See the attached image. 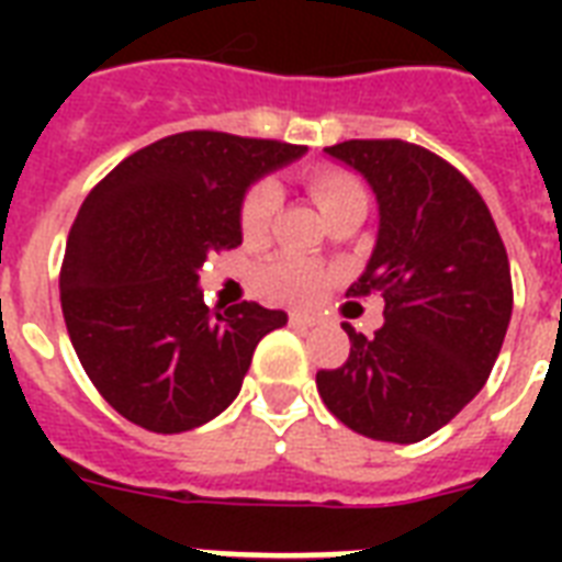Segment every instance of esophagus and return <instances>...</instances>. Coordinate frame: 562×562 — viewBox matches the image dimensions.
Instances as JSON below:
<instances>
[{"instance_id":"34e87169","label":"esophagus","mask_w":562,"mask_h":562,"mask_svg":"<svg viewBox=\"0 0 562 562\" xmlns=\"http://www.w3.org/2000/svg\"><path fill=\"white\" fill-rule=\"evenodd\" d=\"M333 271H335V277H347V273H350V265H347V262H344V259H341V262H335V265H333Z\"/></svg>"}]
</instances>
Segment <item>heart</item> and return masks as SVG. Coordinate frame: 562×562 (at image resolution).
Here are the masks:
<instances>
[{
  "mask_svg": "<svg viewBox=\"0 0 562 562\" xmlns=\"http://www.w3.org/2000/svg\"><path fill=\"white\" fill-rule=\"evenodd\" d=\"M300 297H303L306 306H315L317 297H321V282H317L315 277H303V280H300Z\"/></svg>",
  "mask_w": 562,
  "mask_h": 562,
  "instance_id": "1",
  "label": "heart"
}]
</instances>
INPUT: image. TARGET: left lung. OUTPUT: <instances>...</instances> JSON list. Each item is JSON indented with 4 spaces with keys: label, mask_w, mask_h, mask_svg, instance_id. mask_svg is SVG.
Listing matches in <instances>:
<instances>
[{
    "label": "left lung",
    "mask_w": 562,
    "mask_h": 562,
    "mask_svg": "<svg viewBox=\"0 0 562 562\" xmlns=\"http://www.w3.org/2000/svg\"><path fill=\"white\" fill-rule=\"evenodd\" d=\"M297 157L277 139L187 131L131 154L81 203L60 268L66 333L134 426L180 435L218 417L256 344L285 324L236 282L203 294L198 271L241 245L247 187Z\"/></svg>",
    "instance_id": "1"
}]
</instances>
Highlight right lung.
<instances>
[{
	"mask_svg": "<svg viewBox=\"0 0 562 562\" xmlns=\"http://www.w3.org/2000/svg\"><path fill=\"white\" fill-rule=\"evenodd\" d=\"M326 151L361 171L379 198V238L352 297L382 294V326L350 335V359L317 373L344 426L419 443L484 387L505 341L514 285L487 203L437 154L400 139Z\"/></svg>",
	"mask_w": 562,
	"mask_h": 562,
	"instance_id": "add662e5",
	"label": "right lung"
}]
</instances>
